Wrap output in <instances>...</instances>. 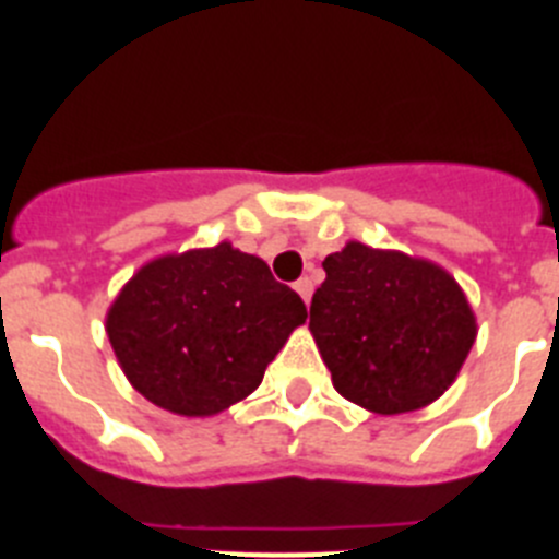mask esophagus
Here are the masks:
<instances>
[{
  "mask_svg": "<svg viewBox=\"0 0 559 559\" xmlns=\"http://www.w3.org/2000/svg\"><path fill=\"white\" fill-rule=\"evenodd\" d=\"M294 288H296V294L302 296L305 302H310V294H313V280H310V276H302V280L294 285Z\"/></svg>",
  "mask_w": 559,
  "mask_h": 559,
  "instance_id": "34e87169",
  "label": "esophagus"
}]
</instances>
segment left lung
<instances>
[{"label": "left lung", "mask_w": 559, "mask_h": 559, "mask_svg": "<svg viewBox=\"0 0 559 559\" xmlns=\"http://www.w3.org/2000/svg\"><path fill=\"white\" fill-rule=\"evenodd\" d=\"M310 333L341 397L406 414L448 392L476 341V313L442 265L349 240L324 257Z\"/></svg>", "instance_id": "left-lung-1"}]
</instances>
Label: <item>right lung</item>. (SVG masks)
<instances>
[{"instance_id": "add662e5", "label": "right lung", "mask_w": 559, "mask_h": 559, "mask_svg": "<svg viewBox=\"0 0 559 559\" xmlns=\"http://www.w3.org/2000/svg\"><path fill=\"white\" fill-rule=\"evenodd\" d=\"M305 319L296 290L224 240L142 265L108 308L106 333L128 383L153 406L215 417L263 383Z\"/></svg>"}]
</instances>
